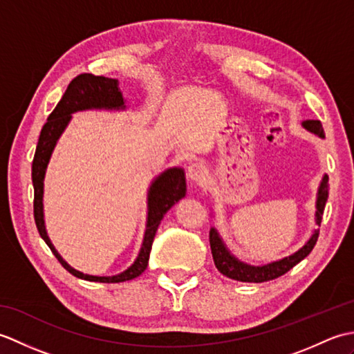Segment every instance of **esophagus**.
Returning a JSON list of instances; mask_svg holds the SVG:
<instances>
[{"label":"esophagus","instance_id":"esophagus-1","mask_svg":"<svg viewBox=\"0 0 354 354\" xmlns=\"http://www.w3.org/2000/svg\"><path fill=\"white\" fill-rule=\"evenodd\" d=\"M187 176H189V179H192L193 183L204 184L208 176V170L202 162H193L189 165V169H187Z\"/></svg>","mask_w":354,"mask_h":354}]
</instances>
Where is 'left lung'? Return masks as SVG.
Listing matches in <instances>:
<instances>
[{
    "label": "left lung",
    "instance_id": "obj_1",
    "mask_svg": "<svg viewBox=\"0 0 354 354\" xmlns=\"http://www.w3.org/2000/svg\"><path fill=\"white\" fill-rule=\"evenodd\" d=\"M301 126L306 131L317 135L318 138H322V140L326 138L324 129H322V124L319 120H304ZM327 198H328V176L324 173V176H322L318 187L317 204H315V207H317V212H315V223H317L318 227L322 221V213H324ZM318 236H319V228L313 230L309 240H307V242L299 248L298 251L288 255V257H283L280 260L270 261V263H266V265H259V266L250 265V263L239 260L236 255L228 250L219 234V231H217L214 227L209 230V246H212L214 265L221 274L237 281L263 283V281H269V280H274V278L281 277L293 266L298 265L299 261L304 260L307 255L312 252L313 246L317 245Z\"/></svg>",
    "mask_w": 354,
    "mask_h": 354
}]
</instances>
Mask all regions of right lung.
<instances>
[{
    "mask_svg": "<svg viewBox=\"0 0 354 354\" xmlns=\"http://www.w3.org/2000/svg\"><path fill=\"white\" fill-rule=\"evenodd\" d=\"M124 111L127 109L126 99L123 93L118 88V80L103 76H94V74H80L76 79L71 80V84L66 88L61 102L57 103L55 111L47 118V123L44 124L39 140H37L36 152L32 164V181L35 189V222L36 228L39 231L44 242L48 245L51 252L56 255V259L61 261V265L68 270L74 277L82 280L97 281V283H122L137 278L145 272L149 263V254L152 250V243L156 234V230L160 227L165 213L181 201L187 193L185 171L183 167H170L161 171L160 175L153 178L147 190V217H146V231L142 237V243L140 252L132 265L123 272L117 275H89L80 270L74 269L66 263L62 255L57 252L55 245L47 234L44 219V179L47 173L48 162L51 160L53 150H55L59 138L62 137L66 126L70 124L73 114L80 111Z\"/></svg>",
    "mask_w": 354,
    "mask_h": 354,
    "instance_id": "add662e5",
    "label": "right lung"
}]
</instances>
